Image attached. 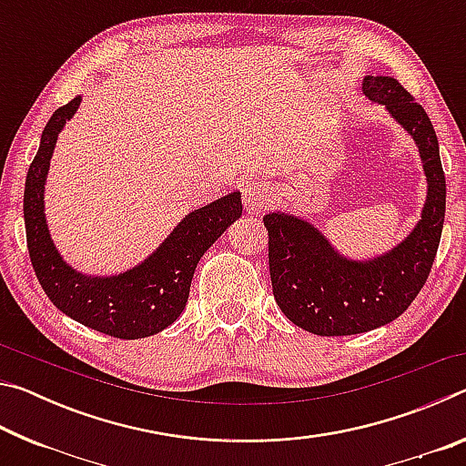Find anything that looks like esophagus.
<instances>
[{"instance_id": "1", "label": "esophagus", "mask_w": 466, "mask_h": 466, "mask_svg": "<svg viewBox=\"0 0 466 466\" xmlns=\"http://www.w3.org/2000/svg\"><path fill=\"white\" fill-rule=\"evenodd\" d=\"M242 199H244V208H247L250 216L261 214L271 201L269 187L265 183H258V180H250V183L242 187Z\"/></svg>"}]
</instances>
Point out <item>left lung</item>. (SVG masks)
I'll return each instance as SVG.
<instances>
[{
  "label": "left lung",
  "mask_w": 466,
  "mask_h": 466,
  "mask_svg": "<svg viewBox=\"0 0 466 466\" xmlns=\"http://www.w3.org/2000/svg\"><path fill=\"white\" fill-rule=\"evenodd\" d=\"M361 90L413 139L425 177L420 219L380 255H343L309 218L269 211V271L275 302L296 327L320 337L366 333L399 319L428 279L444 228L446 178L436 131L399 80L366 76Z\"/></svg>",
  "instance_id": "1"
}]
</instances>
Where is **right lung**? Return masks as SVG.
Returning a JSON list of instances; mask_svg holds the SVG:
<instances>
[{
    "mask_svg": "<svg viewBox=\"0 0 466 466\" xmlns=\"http://www.w3.org/2000/svg\"><path fill=\"white\" fill-rule=\"evenodd\" d=\"M82 105L76 96L46 123L25 187L30 261L51 302L80 325L116 339L160 333L185 310L193 273L211 244L242 216L240 191L193 209L139 263L119 273L90 275L63 258L45 214V188L59 133Z\"/></svg>",
    "mask_w": 466,
    "mask_h": 466,
    "instance_id": "right-lung-1",
    "label": "right lung"
}]
</instances>
